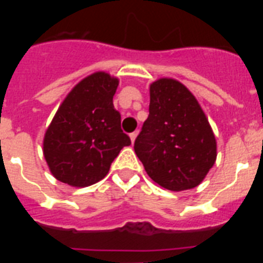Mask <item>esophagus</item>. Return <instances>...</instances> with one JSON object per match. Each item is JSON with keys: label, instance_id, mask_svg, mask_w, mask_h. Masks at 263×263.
I'll return each mask as SVG.
<instances>
[{"label": "esophagus", "instance_id": "esophagus-1", "mask_svg": "<svg viewBox=\"0 0 263 263\" xmlns=\"http://www.w3.org/2000/svg\"><path fill=\"white\" fill-rule=\"evenodd\" d=\"M137 136H138V132H133V133H130V139H132V142H134V141H136Z\"/></svg>", "mask_w": 263, "mask_h": 263}]
</instances>
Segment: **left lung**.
Instances as JSON below:
<instances>
[{
	"mask_svg": "<svg viewBox=\"0 0 263 263\" xmlns=\"http://www.w3.org/2000/svg\"><path fill=\"white\" fill-rule=\"evenodd\" d=\"M146 173L170 191L203 182L216 160V139L194 95L174 79L150 85L148 117L134 142Z\"/></svg>",
	"mask_w": 263,
	"mask_h": 263,
	"instance_id": "obj_1",
	"label": "left lung"
}]
</instances>
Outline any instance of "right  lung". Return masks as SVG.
Wrapping results in <instances>:
<instances>
[{"instance_id":"add662e5","label":"right lung","mask_w":263,"mask_h":263,"mask_svg":"<svg viewBox=\"0 0 263 263\" xmlns=\"http://www.w3.org/2000/svg\"><path fill=\"white\" fill-rule=\"evenodd\" d=\"M118 79L96 72L81 80L58 109L46 132L43 154L58 180L72 187L95 184L130 138L113 106Z\"/></svg>"}]
</instances>
